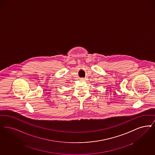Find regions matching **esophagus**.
Instances as JSON below:
<instances>
[{
    "instance_id": "obj_1",
    "label": "esophagus",
    "mask_w": 155,
    "mask_h": 155,
    "mask_svg": "<svg viewBox=\"0 0 155 155\" xmlns=\"http://www.w3.org/2000/svg\"><path fill=\"white\" fill-rule=\"evenodd\" d=\"M80 80L82 81H85V78H80Z\"/></svg>"
}]
</instances>
